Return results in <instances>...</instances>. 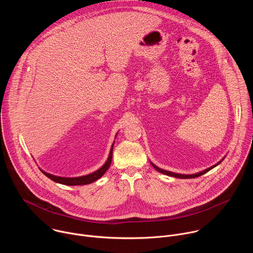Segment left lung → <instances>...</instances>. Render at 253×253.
Returning <instances> with one entry per match:
<instances>
[{
  "mask_svg": "<svg viewBox=\"0 0 253 253\" xmlns=\"http://www.w3.org/2000/svg\"><path fill=\"white\" fill-rule=\"evenodd\" d=\"M223 160V159H222ZM222 160L221 161H219L217 164H215V165H213V166H211L210 168H207V169H205V170H203V171H201V172H199V173H195V174H191V175H186V174H179V173H174V172H171V171H167V170H163V169H161V168H159V167H157L156 165H154L152 162H151V165L158 171V172H160V173H163V174H165V175H168V176H172V177H176V178H182V179H187V178H195V177H199V176H201V175H203V174H205L206 172H208L209 170H211L212 168H214V167H216L217 166L218 164H220L221 162H222Z\"/></svg>",
  "mask_w": 253,
  "mask_h": 253,
  "instance_id": "obj_1",
  "label": "left lung"
}]
</instances>
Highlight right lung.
<instances>
[{
	"label": "right lung",
	"instance_id": "obj_1",
	"mask_svg": "<svg viewBox=\"0 0 253 253\" xmlns=\"http://www.w3.org/2000/svg\"><path fill=\"white\" fill-rule=\"evenodd\" d=\"M114 145V143H113ZM113 145L111 147L110 153H109V157H108L107 161L105 162V164L98 169L97 171L88 174V175H84V176H79V177H61V176H56V175H52L50 173H47L43 170H41L48 178H50L53 181L60 183V184H64V185H69V186H73V185H86V184H90L96 180H98L99 178H101L104 173L108 170V168L110 167L111 165V161H112V151H113Z\"/></svg>",
	"mask_w": 253,
	"mask_h": 253
}]
</instances>
